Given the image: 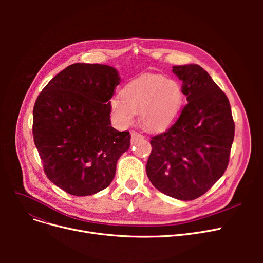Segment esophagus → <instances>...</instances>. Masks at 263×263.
<instances>
[{
	"instance_id": "1",
	"label": "esophagus",
	"mask_w": 263,
	"mask_h": 263,
	"mask_svg": "<svg viewBox=\"0 0 263 263\" xmlns=\"http://www.w3.org/2000/svg\"><path fill=\"white\" fill-rule=\"evenodd\" d=\"M143 139H144V135L143 134L139 133L137 131H132L131 132V143L132 144L136 143L137 141H140V140H143Z\"/></svg>"
}]
</instances>
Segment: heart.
I'll return each mask as SVG.
<instances>
[{
	"mask_svg": "<svg viewBox=\"0 0 263 263\" xmlns=\"http://www.w3.org/2000/svg\"><path fill=\"white\" fill-rule=\"evenodd\" d=\"M184 105V92L176 80L160 74H144L131 81L120 91V98L109 101L110 114L116 123L128 127L135 113H140L143 126L150 131L171 127Z\"/></svg>",
	"mask_w": 263,
	"mask_h": 263,
	"instance_id": "1",
	"label": "heart"
}]
</instances>
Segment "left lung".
<instances>
[{"instance_id":"8db88e82","label":"left lung","mask_w":263,"mask_h":263,"mask_svg":"<svg viewBox=\"0 0 263 263\" xmlns=\"http://www.w3.org/2000/svg\"><path fill=\"white\" fill-rule=\"evenodd\" d=\"M187 103L172 126L151 137L146 173L163 194L180 200L200 197L225 173L234 121L225 92L198 65L174 66Z\"/></svg>"}]
</instances>
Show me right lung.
<instances>
[{
	"mask_svg": "<svg viewBox=\"0 0 263 263\" xmlns=\"http://www.w3.org/2000/svg\"><path fill=\"white\" fill-rule=\"evenodd\" d=\"M120 78L115 68L72 64L41 90L33 109L34 143L48 179L74 196L107 187L129 131L110 126L109 101Z\"/></svg>",
	"mask_w": 263,
	"mask_h": 263,
	"instance_id": "1",
	"label": "right lung"
}]
</instances>
